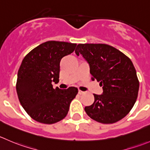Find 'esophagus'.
<instances>
[{"mask_svg":"<svg viewBox=\"0 0 150 150\" xmlns=\"http://www.w3.org/2000/svg\"><path fill=\"white\" fill-rule=\"evenodd\" d=\"M78 94H79L80 95H81V94H85V92H84V91H81V90H79V91H78Z\"/></svg>","mask_w":150,"mask_h":150,"instance_id":"esophagus-1","label":"esophagus"}]
</instances>
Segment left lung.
<instances>
[{"label": "left lung", "mask_w": 150, "mask_h": 150, "mask_svg": "<svg viewBox=\"0 0 150 150\" xmlns=\"http://www.w3.org/2000/svg\"><path fill=\"white\" fill-rule=\"evenodd\" d=\"M90 66L91 80L100 82L103 92L94 94L92 105L85 107L92 120L113 124L124 118L138 97L139 81L133 62L126 55L106 44H79L75 49Z\"/></svg>", "instance_id": "obj_1"}]
</instances>
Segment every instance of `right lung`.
<instances>
[{"label": "right lung", "mask_w": 150, "mask_h": 150, "mask_svg": "<svg viewBox=\"0 0 150 150\" xmlns=\"http://www.w3.org/2000/svg\"><path fill=\"white\" fill-rule=\"evenodd\" d=\"M77 44L48 41L24 57L16 83L20 104L35 121L51 125L65 118L69 105L78 92L75 87L53 88L59 81L60 62L75 50Z\"/></svg>", "instance_id": "1"}]
</instances>
